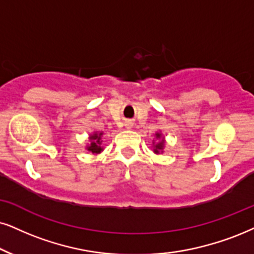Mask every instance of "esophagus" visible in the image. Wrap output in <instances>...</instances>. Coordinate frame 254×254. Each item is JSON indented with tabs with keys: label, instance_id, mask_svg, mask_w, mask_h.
Segmentation results:
<instances>
[{
	"label": "esophagus",
	"instance_id": "34e87169",
	"mask_svg": "<svg viewBox=\"0 0 254 254\" xmlns=\"http://www.w3.org/2000/svg\"><path fill=\"white\" fill-rule=\"evenodd\" d=\"M124 125H125V127H127V129H131V127H132L133 123H132V121H125Z\"/></svg>",
	"mask_w": 254,
	"mask_h": 254
}]
</instances>
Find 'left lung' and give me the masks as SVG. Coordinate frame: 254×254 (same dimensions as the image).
Wrapping results in <instances>:
<instances>
[{
    "label": "left lung",
    "mask_w": 254,
    "mask_h": 254,
    "mask_svg": "<svg viewBox=\"0 0 254 254\" xmlns=\"http://www.w3.org/2000/svg\"><path fill=\"white\" fill-rule=\"evenodd\" d=\"M165 147V137L160 131H157L155 133V139L152 140V150L156 155L164 152Z\"/></svg>",
    "instance_id": "8db88e82"
}]
</instances>
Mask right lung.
<instances>
[{
	"label": "right lung",
	"mask_w": 254,
	"mask_h": 254,
	"mask_svg": "<svg viewBox=\"0 0 254 254\" xmlns=\"http://www.w3.org/2000/svg\"><path fill=\"white\" fill-rule=\"evenodd\" d=\"M104 132L103 131H94L92 133L89 134V143L86 144L85 150L89 152L94 153V155H98L102 151L104 150V147L102 146V137H103Z\"/></svg>",
	"instance_id": "right-lung-1"
}]
</instances>
